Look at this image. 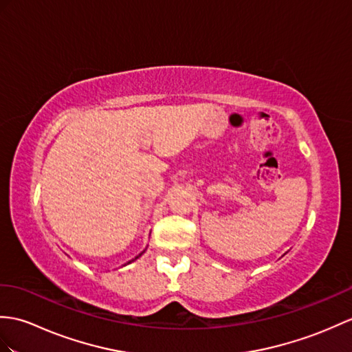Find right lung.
I'll use <instances>...</instances> for the list:
<instances>
[{"label": "right lung", "instance_id": "right-lung-1", "mask_svg": "<svg viewBox=\"0 0 352 352\" xmlns=\"http://www.w3.org/2000/svg\"><path fill=\"white\" fill-rule=\"evenodd\" d=\"M139 256H141V255H138L136 258H139ZM136 258H135V259H136ZM132 261H133V259H132ZM132 261H129V264H130V263H132Z\"/></svg>", "mask_w": 352, "mask_h": 352}]
</instances>
